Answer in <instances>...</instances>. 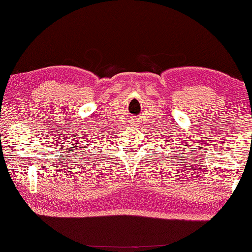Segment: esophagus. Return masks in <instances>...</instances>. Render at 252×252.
<instances>
[{
    "label": "esophagus",
    "mask_w": 252,
    "mask_h": 252,
    "mask_svg": "<svg viewBox=\"0 0 252 252\" xmlns=\"http://www.w3.org/2000/svg\"><path fill=\"white\" fill-rule=\"evenodd\" d=\"M132 125H133V126H134V121H133V122H132Z\"/></svg>",
    "instance_id": "obj_1"
}]
</instances>
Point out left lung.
<instances>
[{"instance_id": "obj_1", "label": "left lung", "mask_w": 252, "mask_h": 252, "mask_svg": "<svg viewBox=\"0 0 252 252\" xmlns=\"http://www.w3.org/2000/svg\"><path fill=\"white\" fill-rule=\"evenodd\" d=\"M168 157H169V156H168Z\"/></svg>"}]
</instances>
